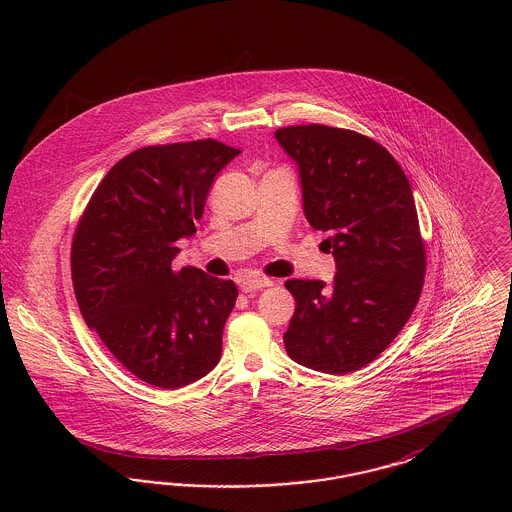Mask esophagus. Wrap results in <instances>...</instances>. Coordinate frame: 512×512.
I'll use <instances>...</instances> for the list:
<instances>
[{
	"label": "esophagus",
	"instance_id": "1",
	"mask_svg": "<svg viewBox=\"0 0 512 512\" xmlns=\"http://www.w3.org/2000/svg\"><path fill=\"white\" fill-rule=\"evenodd\" d=\"M274 282L270 280V278H263V276H255V278H245L244 282L240 284V288H242V292L249 293L255 292V290H263V288H268V286H272Z\"/></svg>",
	"mask_w": 512,
	"mask_h": 512
}]
</instances>
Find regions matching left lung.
<instances>
[{"instance_id": "left-lung-1", "label": "left lung", "mask_w": 512, "mask_h": 512, "mask_svg": "<svg viewBox=\"0 0 512 512\" xmlns=\"http://www.w3.org/2000/svg\"><path fill=\"white\" fill-rule=\"evenodd\" d=\"M301 178L303 213L328 238L336 276L288 280L295 313L284 345L295 363L347 374L372 363L413 315L426 251L413 190L386 147L353 130L299 124L274 132Z\"/></svg>"}]
</instances>
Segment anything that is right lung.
I'll return each mask as SVG.
<instances>
[{
    "instance_id": "right-lung-1",
    "label": "right lung",
    "mask_w": 512,
    "mask_h": 512,
    "mask_svg": "<svg viewBox=\"0 0 512 512\" xmlns=\"http://www.w3.org/2000/svg\"><path fill=\"white\" fill-rule=\"evenodd\" d=\"M242 151L215 140L142 147L105 174L74 232L80 313L142 382L176 390L220 361L238 288L203 270L172 268L195 234L215 176Z\"/></svg>"
}]
</instances>
